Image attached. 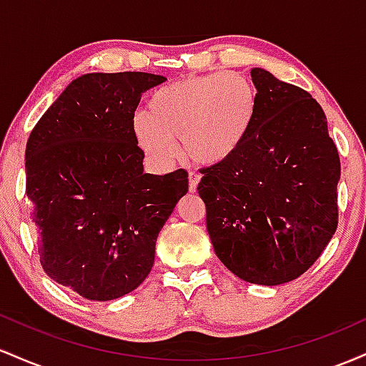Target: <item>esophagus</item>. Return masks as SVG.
<instances>
[{
	"label": "esophagus",
	"mask_w": 366,
	"mask_h": 366,
	"mask_svg": "<svg viewBox=\"0 0 366 366\" xmlns=\"http://www.w3.org/2000/svg\"><path fill=\"white\" fill-rule=\"evenodd\" d=\"M187 179H189V191H191V192H194L196 189H197V184H199L201 177H199V175L196 174V172H189Z\"/></svg>",
	"instance_id": "esophagus-1"
}]
</instances>
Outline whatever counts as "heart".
<instances>
[{"label":"heart","mask_w":366,"mask_h":366,"mask_svg":"<svg viewBox=\"0 0 366 366\" xmlns=\"http://www.w3.org/2000/svg\"><path fill=\"white\" fill-rule=\"evenodd\" d=\"M259 112L254 82L237 72L180 79L151 94L148 112L132 120L136 144L151 162L177 159V141L199 165H220L236 157L253 132Z\"/></svg>","instance_id":"1"}]
</instances>
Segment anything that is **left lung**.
<instances>
[{
  "instance_id": "8db88e82",
  "label": "left lung",
  "mask_w": 366,
  "mask_h": 366,
  "mask_svg": "<svg viewBox=\"0 0 366 366\" xmlns=\"http://www.w3.org/2000/svg\"><path fill=\"white\" fill-rule=\"evenodd\" d=\"M258 120L236 157L204 169L197 192L220 262L251 284L303 275L339 222L341 159L327 117L310 92L251 70Z\"/></svg>"
}]
</instances>
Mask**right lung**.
Instances as JSON below:
<instances>
[{"label": "right lung", "mask_w": 366, "mask_h": 366, "mask_svg": "<svg viewBox=\"0 0 366 366\" xmlns=\"http://www.w3.org/2000/svg\"><path fill=\"white\" fill-rule=\"evenodd\" d=\"M167 79L146 72L75 79L32 129L25 194L41 264L54 282L112 301L144 282L157 237L187 192V172H142L132 136L142 92Z\"/></svg>", "instance_id": "right-lung-1"}]
</instances>
